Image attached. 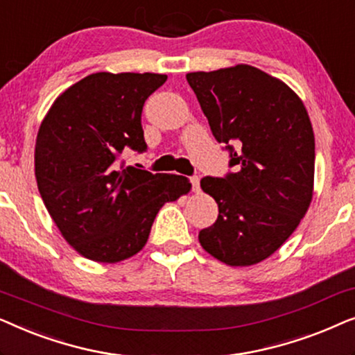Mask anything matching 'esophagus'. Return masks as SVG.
Segmentation results:
<instances>
[{
    "mask_svg": "<svg viewBox=\"0 0 355 355\" xmlns=\"http://www.w3.org/2000/svg\"><path fill=\"white\" fill-rule=\"evenodd\" d=\"M191 184H192V191H193V192L200 191V178H198V176H192V178H191Z\"/></svg>",
    "mask_w": 355,
    "mask_h": 355,
    "instance_id": "obj_1",
    "label": "esophagus"
}]
</instances>
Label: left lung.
Returning <instances> with one entry per match:
<instances>
[{
	"mask_svg": "<svg viewBox=\"0 0 355 355\" xmlns=\"http://www.w3.org/2000/svg\"><path fill=\"white\" fill-rule=\"evenodd\" d=\"M186 77L236 166L226 178L200 181L220 213L198 241L230 266L260 263L289 239L312 202L315 137L309 113L291 87L254 66Z\"/></svg>",
	"mask_w": 355,
	"mask_h": 355,
	"instance_id": "obj_1",
	"label": "left lung"
}]
</instances>
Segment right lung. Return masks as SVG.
I'll return each instance as SVG.
<instances>
[{
    "mask_svg": "<svg viewBox=\"0 0 355 355\" xmlns=\"http://www.w3.org/2000/svg\"><path fill=\"white\" fill-rule=\"evenodd\" d=\"M168 76L96 72L53 101L35 142V178L48 213L85 259L118 263L147 244L166 202L191 191L187 178L124 168V148L144 152L145 100Z\"/></svg>",
    "mask_w": 355,
    "mask_h": 355,
    "instance_id": "1",
    "label": "right lung"
}]
</instances>
